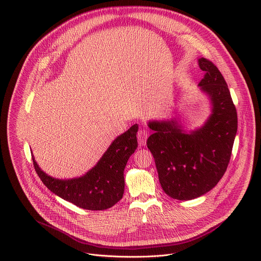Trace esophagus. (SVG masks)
<instances>
[{
  "mask_svg": "<svg viewBox=\"0 0 261 261\" xmlns=\"http://www.w3.org/2000/svg\"><path fill=\"white\" fill-rule=\"evenodd\" d=\"M147 136H148V132L145 129H141V130L138 131L137 138H138V142H139L140 145H145Z\"/></svg>",
  "mask_w": 261,
  "mask_h": 261,
  "instance_id": "1",
  "label": "esophagus"
}]
</instances>
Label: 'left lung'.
Returning a JSON list of instances; mask_svg holds the SVG:
<instances>
[{"instance_id":"left-lung-1","label":"left lung","mask_w":261,"mask_h":261,"mask_svg":"<svg viewBox=\"0 0 261 261\" xmlns=\"http://www.w3.org/2000/svg\"><path fill=\"white\" fill-rule=\"evenodd\" d=\"M199 83L212 104L203 126L189 133L176 120L151 121L147 138L163 191L173 199L190 200L212 190L225 173L238 130L237 109L227 84L207 59L198 60Z\"/></svg>"}]
</instances>
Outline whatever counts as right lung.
<instances>
[{"mask_svg": "<svg viewBox=\"0 0 261 261\" xmlns=\"http://www.w3.org/2000/svg\"><path fill=\"white\" fill-rule=\"evenodd\" d=\"M135 124L118 136L98 163L85 175L60 179L47 175L35 161L37 174L46 187L61 198L89 211H102L114 206L124 194V169L137 147Z\"/></svg>", "mask_w": 261, "mask_h": 261, "instance_id": "right-lung-1", "label": "right lung"}]
</instances>
